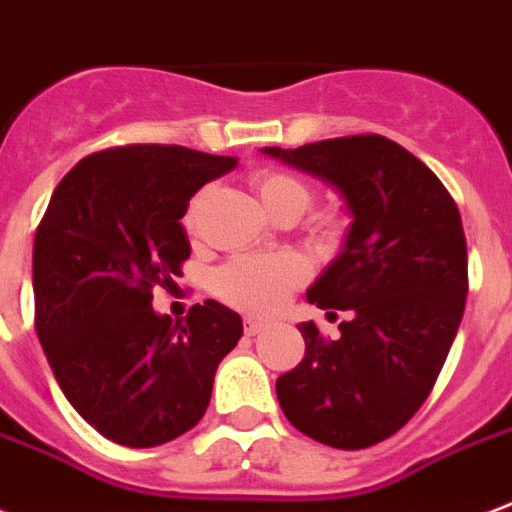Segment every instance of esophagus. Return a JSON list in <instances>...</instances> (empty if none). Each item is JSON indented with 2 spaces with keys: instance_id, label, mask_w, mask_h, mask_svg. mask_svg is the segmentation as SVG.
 <instances>
[{
  "instance_id": "34e87169",
  "label": "esophagus",
  "mask_w": 512,
  "mask_h": 512,
  "mask_svg": "<svg viewBox=\"0 0 512 512\" xmlns=\"http://www.w3.org/2000/svg\"><path fill=\"white\" fill-rule=\"evenodd\" d=\"M265 327H268V325H265V322H260V319H252V317L244 319V333H247V335L263 333Z\"/></svg>"
}]
</instances>
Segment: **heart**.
Wrapping results in <instances>:
<instances>
[{
  "mask_svg": "<svg viewBox=\"0 0 512 512\" xmlns=\"http://www.w3.org/2000/svg\"><path fill=\"white\" fill-rule=\"evenodd\" d=\"M260 201L273 217H292L298 220L300 214L311 206V187L300 177L282 169H263L252 177ZM206 193H195L185 209V230L195 233L198 228V217H201V206H204ZM314 228L319 233H335L338 222L333 217H317ZM306 279V265L295 255H249V257H233L225 265L214 271L212 287L225 303L233 308L249 311V314H271L282 306L287 295L295 287H300Z\"/></svg>",
  "mask_w": 512,
  "mask_h": 512,
  "instance_id": "obj_1",
  "label": "heart"
}]
</instances>
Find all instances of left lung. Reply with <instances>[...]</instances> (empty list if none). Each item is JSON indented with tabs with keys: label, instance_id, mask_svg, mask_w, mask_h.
<instances>
[{
	"label": "left lung",
	"instance_id": "1",
	"mask_svg": "<svg viewBox=\"0 0 512 512\" xmlns=\"http://www.w3.org/2000/svg\"><path fill=\"white\" fill-rule=\"evenodd\" d=\"M265 152L338 187L354 217L341 255L308 290L330 319L346 311L349 322L333 341L314 322L298 325L306 357L276 378L279 405L292 427L325 446H376L427 400L462 322L467 239L456 201L386 136Z\"/></svg>",
	"mask_w": 512,
	"mask_h": 512
}]
</instances>
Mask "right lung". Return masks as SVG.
<instances>
[{
  "label": "right lung",
  "instance_id": "right-lung-1",
  "mask_svg": "<svg viewBox=\"0 0 512 512\" xmlns=\"http://www.w3.org/2000/svg\"><path fill=\"white\" fill-rule=\"evenodd\" d=\"M236 166L179 144L91 152L53 190L34 236V327L53 376L96 432L163 446L209 408L217 365L244 327L217 300L182 325L152 311L190 257L187 201Z\"/></svg>",
  "mask_w": 512,
  "mask_h": 512
}]
</instances>
